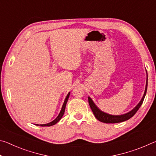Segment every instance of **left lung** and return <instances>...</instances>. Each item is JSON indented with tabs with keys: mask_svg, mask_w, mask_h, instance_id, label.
I'll return each mask as SVG.
<instances>
[{
	"mask_svg": "<svg viewBox=\"0 0 156 156\" xmlns=\"http://www.w3.org/2000/svg\"><path fill=\"white\" fill-rule=\"evenodd\" d=\"M147 83H148V78H147V83H146V87H145V90H144V93L143 96H142V99L140 101L139 103L136 105V107L135 108H133V109L130 112L125 113V114L122 115H110L109 113H105L103 112H102L101 110L98 109L96 105H95L94 102H93V100H91L90 97H88V100H89V106H90L91 109L93 112L94 114L95 115L98 120L102 122H105V123H118V122H124V121H126L129 119H130L131 117L136 114V113L138 112V110L139 109V108L140 107V106L142 104V102L144 101V97L146 96L147 94Z\"/></svg>",
	"mask_w": 156,
	"mask_h": 156,
	"instance_id": "obj_1",
	"label": "left lung"
}]
</instances>
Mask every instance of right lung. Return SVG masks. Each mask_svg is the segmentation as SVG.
I'll return each instance as SVG.
<instances>
[{"label":"right lung","mask_w":156,"mask_h":156,"mask_svg":"<svg viewBox=\"0 0 156 156\" xmlns=\"http://www.w3.org/2000/svg\"><path fill=\"white\" fill-rule=\"evenodd\" d=\"M69 95H70V92H69V94H67V96H66V98H65V101H64V103H63V105H62V107L61 110H60V112L59 113L58 115L57 116V118H56V119H55L54 120H53L52 122H49V123L44 124V125H38V124H37V125H37V126L39 125V126H52V125H56V124L58 122V121H59L60 119H61L62 117V115H64L65 110V107H66V105H67V100H68V99H69Z\"/></svg>","instance_id":"obj_1"}]
</instances>
